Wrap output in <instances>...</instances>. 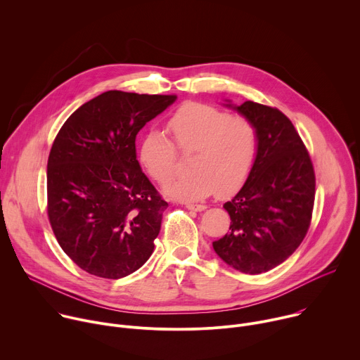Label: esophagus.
Returning <instances> with one entry per match:
<instances>
[{"mask_svg":"<svg viewBox=\"0 0 360 360\" xmlns=\"http://www.w3.org/2000/svg\"><path fill=\"white\" fill-rule=\"evenodd\" d=\"M185 207L191 211H196L200 212L203 210H207V205H200V203H185Z\"/></svg>","mask_w":360,"mask_h":360,"instance_id":"obj_1","label":"esophagus"}]
</instances>
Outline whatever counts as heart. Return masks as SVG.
Instances as JSON below:
<instances>
[{
    "instance_id": "obj_1",
    "label": "heart",
    "mask_w": 360,
    "mask_h": 360,
    "mask_svg": "<svg viewBox=\"0 0 360 360\" xmlns=\"http://www.w3.org/2000/svg\"><path fill=\"white\" fill-rule=\"evenodd\" d=\"M174 143L158 129L148 131L139 146V160L149 176L167 182L176 171L179 155L189 157V175L169 181L167 195L199 200L217 192L235 193L248 179L258 153V129L252 121L219 108L188 102L167 122Z\"/></svg>"
}]
</instances>
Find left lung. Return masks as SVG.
I'll use <instances>...</instances> for the list:
<instances>
[{
  "instance_id": "8db88e82",
  "label": "left lung",
  "mask_w": 360,
  "mask_h": 360,
  "mask_svg": "<svg viewBox=\"0 0 360 360\" xmlns=\"http://www.w3.org/2000/svg\"><path fill=\"white\" fill-rule=\"evenodd\" d=\"M235 108L258 129V153L242 189L224 205L229 231L212 245L224 262L256 275L285 262L304 239L316 179L309 152L283 112L252 101Z\"/></svg>"
}]
</instances>
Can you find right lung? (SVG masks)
Segmentation results:
<instances>
[{"instance_id": "obj_1", "label": "right lung", "mask_w": 360, "mask_h": 360, "mask_svg": "<svg viewBox=\"0 0 360 360\" xmlns=\"http://www.w3.org/2000/svg\"><path fill=\"white\" fill-rule=\"evenodd\" d=\"M175 99L107 91L57 134L46 165V212L60 246L82 271L120 279L152 255L168 203L141 171L135 138Z\"/></svg>"}]
</instances>
